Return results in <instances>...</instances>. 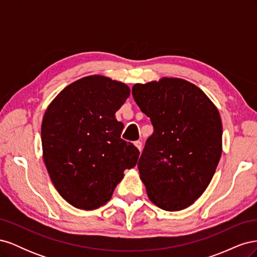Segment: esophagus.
<instances>
[{
  "mask_svg": "<svg viewBox=\"0 0 257 257\" xmlns=\"http://www.w3.org/2000/svg\"><path fill=\"white\" fill-rule=\"evenodd\" d=\"M134 145L136 146L137 149L142 152V150H143V143L138 141V142H135V143H134Z\"/></svg>",
  "mask_w": 257,
  "mask_h": 257,
  "instance_id": "1",
  "label": "esophagus"
}]
</instances>
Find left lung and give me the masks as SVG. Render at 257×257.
I'll return each mask as SVG.
<instances>
[{"mask_svg":"<svg viewBox=\"0 0 257 257\" xmlns=\"http://www.w3.org/2000/svg\"><path fill=\"white\" fill-rule=\"evenodd\" d=\"M132 94L154 128L137 165L148 197L166 211L188 208L219 164V110L195 84L180 78L136 83Z\"/></svg>","mask_w":257,"mask_h":257,"instance_id":"obj_1","label":"left lung"}]
</instances>
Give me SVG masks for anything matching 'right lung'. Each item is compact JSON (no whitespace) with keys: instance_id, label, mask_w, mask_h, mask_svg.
Instances as JSON below:
<instances>
[{"instance_id":"1","label":"right lung","mask_w":257,"mask_h":257,"mask_svg":"<svg viewBox=\"0 0 257 257\" xmlns=\"http://www.w3.org/2000/svg\"><path fill=\"white\" fill-rule=\"evenodd\" d=\"M130 88L108 77L88 76L62 90L42 122L43 159L54 188L72 206L93 210L105 205L137 164L139 151L121 138L115 119Z\"/></svg>"}]
</instances>
